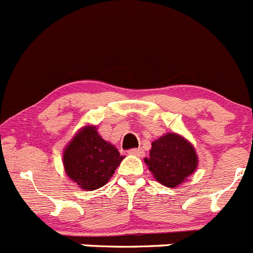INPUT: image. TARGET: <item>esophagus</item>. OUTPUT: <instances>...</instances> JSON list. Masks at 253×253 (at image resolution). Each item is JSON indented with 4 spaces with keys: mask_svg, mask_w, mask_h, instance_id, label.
<instances>
[{
    "mask_svg": "<svg viewBox=\"0 0 253 253\" xmlns=\"http://www.w3.org/2000/svg\"><path fill=\"white\" fill-rule=\"evenodd\" d=\"M143 149L142 148H132L128 151V154H132V156H137V157H142L143 156Z\"/></svg>",
    "mask_w": 253,
    "mask_h": 253,
    "instance_id": "obj_1",
    "label": "esophagus"
}]
</instances>
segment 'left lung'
Listing matches in <instances>:
<instances>
[{
  "mask_svg": "<svg viewBox=\"0 0 253 253\" xmlns=\"http://www.w3.org/2000/svg\"><path fill=\"white\" fill-rule=\"evenodd\" d=\"M157 181L175 188L192 175L198 167L194 147L184 137L167 133L152 143L149 158H144Z\"/></svg>",
  "mask_w": 253,
  "mask_h": 253,
  "instance_id": "obj_1",
  "label": "left lung"
}]
</instances>
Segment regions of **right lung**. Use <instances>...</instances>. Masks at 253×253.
<instances>
[{
    "label": "right lung",
    "mask_w": 253,
    "mask_h": 253,
    "mask_svg": "<svg viewBox=\"0 0 253 253\" xmlns=\"http://www.w3.org/2000/svg\"><path fill=\"white\" fill-rule=\"evenodd\" d=\"M124 157L114 144L97 133L95 126H85L69 142L63 154L65 173L84 190L104 186L114 175Z\"/></svg>",
    "instance_id": "add662e5"
}]
</instances>
